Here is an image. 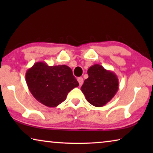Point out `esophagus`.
<instances>
[{
	"label": "esophagus",
	"mask_w": 153,
	"mask_h": 153,
	"mask_svg": "<svg viewBox=\"0 0 153 153\" xmlns=\"http://www.w3.org/2000/svg\"><path fill=\"white\" fill-rule=\"evenodd\" d=\"M77 81H78V82L79 83V85H81L83 84V79L82 78V77H79L78 79H77Z\"/></svg>",
	"instance_id": "1"
}]
</instances>
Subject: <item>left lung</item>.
I'll return each mask as SVG.
<instances>
[{"mask_svg": "<svg viewBox=\"0 0 153 153\" xmlns=\"http://www.w3.org/2000/svg\"><path fill=\"white\" fill-rule=\"evenodd\" d=\"M88 78L81 88L87 101L92 105L102 107L111 100L118 91L117 75L104 69L99 64L93 65L88 70Z\"/></svg>", "mask_w": 153, "mask_h": 153, "instance_id": "obj_1", "label": "left lung"}]
</instances>
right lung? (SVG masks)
<instances>
[{
  "instance_id": "right-lung-1",
  "label": "right lung",
  "mask_w": 153,
  "mask_h": 153,
  "mask_svg": "<svg viewBox=\"0 0 153 153\" xmlns=\"http://www.w3.org/2000/svg\"><path fill=\"white\" fill-rule=\"evenodd\" d=\"M29 91L39 102L56 107L66 100L68 93L79 84L68 66H49L37 62L26 73Z\"/></svg>"
}]
</instances>
